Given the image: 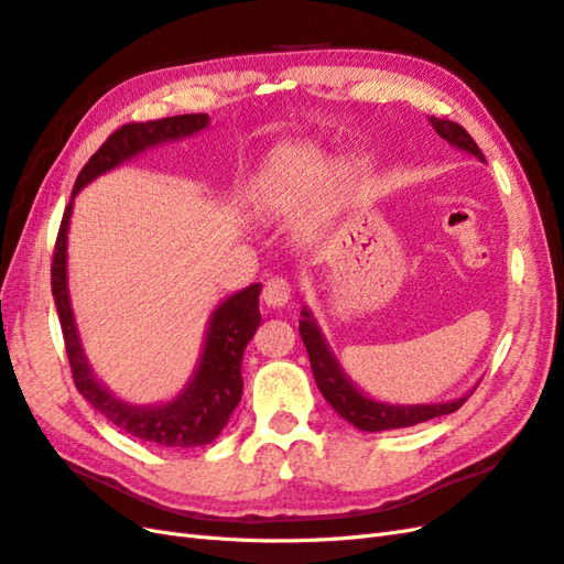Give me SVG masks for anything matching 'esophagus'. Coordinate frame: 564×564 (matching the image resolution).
Returning <instances> with one entry per match:
<instances>
[{"instance_id":"esophagus-1","label":"esophagus","mask_w":564,"mask_h":564,"mask_svg":"<svg viewBox=\"0 0 564 564\" xmlns=\"http://www.w3.org/2000/svg\"><path fill=\"white\" fill-rule=\"evenodd\" d=\"M293 295V288L288 283L283 276H273L267 281L264 291H261V297H264V303L269 307H283L288 300Z\"/></svg>"}]
</instances>
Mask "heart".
Returning a JSON list of instances; mask_svg holds the SVG:
<instances>
[{
	"label": "heart",
	"mask_w": 564,
	"mask_h": 564,
	"mask_svg": "<svg viewBox=\"0 0 564 564\" xmlns=\"http://www.w3.org/2000/svg\"><path fill=\"white\" fill-rule=\"evenodd\" d=\"M326 159L310 143H285L271 151L252 182V199L271 214H291L307 204L326 177ZM346 187V175L334 180V189Z\"/></svg>",
	"instance_id": "b5f03b06"
}]
</instances>
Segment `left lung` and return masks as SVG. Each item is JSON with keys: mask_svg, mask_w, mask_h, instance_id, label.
<instances>
[{"mask_svg": "<svg viewBox=\"0 0 564 564\" xmlns=\"http://www.w3.org/2000/svg\"><path fill=\"white\" fill-rule=\"evenodd\" d=\"M430 124L435 132L447 139L452 147L474 153L478 161L486 163V155L478 149V143L470 139V134L462 124L452 120H440V117H430ZM303 319H300V336L307 348L310 365L314 382H317L322 397L332 403V409L346 417L350 425L365 432H379V430H399L411 427L417 423H425L430 417H440L459 411L468 397H462L449 403H417V405H391L382 401H372L352 387L350 379L338 368L334 352L326 346L319 326L314 324L310 310L303 307Z\"/></svg>", "mask_w": 564, "mask_h": 564, "instance_id": "8db88e82", "label": "left lung"}]
</instances>
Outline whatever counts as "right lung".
Returning <instances> with one entry per match:
<instances>
[{"instance_id":"right-lung-1","label":"right lung","mask_w":564,"mask_h":564,"mask_svg":"<svg viewBox=\"0 0 564 564\" xmlns=\"http://www.w3.org/2000/svg\"><path fill=\"white\" fill-rule=\"evenodd\" d=\"M208 124L206 112L163 117L153 122H129L108 137V141L90 155L82 167L72 192V202L76 192L86 187L90 180L108 173L120 163L134 159L137 153L149 147H159L165 141H175L182 137H192ZM72 202L64 208L62 226L57 232L55 254H52V295L62 324L64 348H67L69 368L76 389L84 399L102 413L112 425L129 432V435L161 444V447L189 449L214 442L220 430L226 427L235 405L242 399V352L252 341L257 326L261 322L259 314V291L261 285L252 283L245 291L230 295L216 307L208 322L206 344L194 377L187 389L173 401L163 405H132L115 399L98 379L90 372L82 341H78L69 291H67V230L72 218Z\"/></svg>"}]
</instances>
